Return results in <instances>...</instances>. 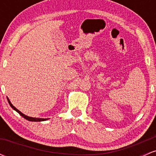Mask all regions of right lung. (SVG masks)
<instances>
[{
    "label": "right lung",
    "mask_w": 156,
    "mask_h": 156,
    "mask_svg": "<svg viewBox=\"0 0 156 156\" xmlns=\"http://www.w3.org/2000/svg\"><path fill=\"white\" fill-rule=\"evenodd\" d=\"M7 100H8V102H9V103L10 106L12 107V108H13L14 110H15L16 112H17V113H18L19 114H20V115L22 116V117H23V118H25V119H26L27 120H28V121H31V122H41V121H44V120H47V119H42V118H35V117H28V116L25 115L24 114H23L22 112H20V111L18 110V109H17V108H16L14 106V105H12V103H11V102H10L9 100V98H7Z\"/></svg>",
    "instance_id": "add662e5"
}]
</instances>
